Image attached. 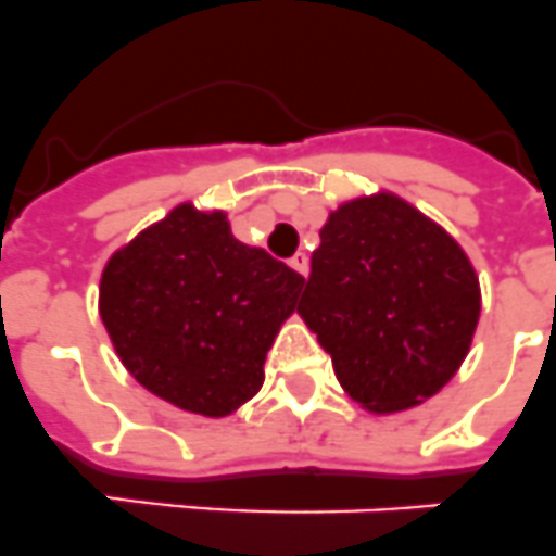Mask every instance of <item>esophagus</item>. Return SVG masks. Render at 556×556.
Masks as SVG:
<instances>
[{"instance_id":"1","label":"esophagus","mask_w":556,"mask_h":556,"mask_svg":"<svg viewBox=\"0 0 556 556\" xmlns=\"http://www.w3.org/2000/svg\"><path fill=\"white\" fill-rule=\"evenodd\" d=\"M288 263H291L293 270H300L302 277H307V270H311V263H307L305 254H293L291 260H288Z\"/></svg>"}]
</instances>
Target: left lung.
<instances>
[{"mask_svg": "<svg viewBox=\"0 0 556 556\" xmlns=\"http://www.w3.org/2000/svg\"><path fill=\"white\" fill-rule=\"evenodd\" d=\"M319 237L296 311L336 379L372 413L435 395L480 316L478 277L458 242L390 194L348 203Z\"/></svg>", "mask_w": 556, "mask_h": 556, "instance_id": "1", "label": "left lung"}]
</instances>
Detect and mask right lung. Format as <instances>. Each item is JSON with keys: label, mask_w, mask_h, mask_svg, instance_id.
Returning <instances> with one entry per match:
<instances>
[{"label": "right lung", "mask_w": 556, "mask_h": 556, "mask_svg": "<svg viewBox=\"0 0 556 556\" xmlns=\"http://www.w3.org/2000/svg\"><path fill=\"white\" fill-rule=\"evenodd\" d=\"M302 286L268 251L235 240L220 212L177 206L106 263L101 319L138 384L220 418L263 387L265 353Z\"/></svg>", "instance_id": "right-lung-1"}]
</instances>
